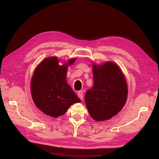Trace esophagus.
Here are the masks:
<instances>
[{"label":"esophagus","mask_w":159,"mask_h":159,"mask_svg":"<svg viewBox=\"0 0 159 159\" xmlns=\"http://www.w3.org/2000/svg\"><path fill=\"white\" fill-rule=\"evenodd\" d=\"M78 94V97H79L80 99L82 100L83 98H84V94H83V91H79V92L77 93Z\"/></svg>","instance_id":"esophagus-1"}]
</instances>
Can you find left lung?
<instances>
[{"instance_id": "left-lung-1", "label": "left lung", "mask_w": 159, "mask_h": 159, "mask_svg": "<svg viewBox=\"0 0 159 159\" xmlns=\"http://www.w3.org/2000/svg\"><path fill=\"white\" fill-rule=\"evenodd\" d=\"M94 84L87 91L85 102L89 113L96 121L111 119L117 114L126 102L128 86L120 69L107 62L93 66Z\"/></svg>"}]
</instances>
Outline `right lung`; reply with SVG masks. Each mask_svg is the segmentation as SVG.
I'll return each instance as SVG.
<instances>
[{
	"instance_id": "1",
	"label": "right lung",
	"mask_w": 159,
	"mask_h": 159,
	"mask_svg": "<svg viewBox=\"0 0 159 159\" xmlns=\"http://www.w3.org/2000/svg\"><path fill=\"white\" fill-rule=\"evenodd\" d=\"M76 58L60 66L55 57L46 58L35 70L31 82L33 101L45 114L53 116L64 115L70 106L80 100L66 82L67 67Z\"/></svg>"
}]
</instances>
